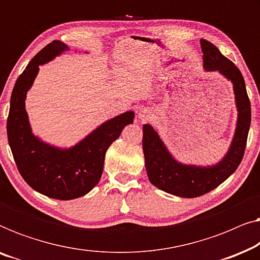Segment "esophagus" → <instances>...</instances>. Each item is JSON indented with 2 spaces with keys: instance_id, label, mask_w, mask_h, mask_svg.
Returning <instances> with one entry per match:
<instances>
[{
  "instance_id": "34e87169",
  "label": "esophagus",
  "mask_w": 260,
  "mask_h": 260,
  "mask_svg": "<svg viewBox=\"0 0 260 260\" xmlns=\"http://www.w3.org/2000/svg\"><path fill=\"white\" fill-rule=\"evenodd\" d=\"M150 115H151L150 111H149L148 109L144 108V109L141 110L140 113H138V117H140L141 119H148L149 117H150Z\"/></svg>"
}]
</instances>
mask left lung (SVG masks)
I'll list each match as a JSON object with an SVG mask.
<instances>
[{
	"label": "left lung",
	"mask_w": 260,
	"mask_h": 260,
	"mask_svg": "<svg viewBox=\"0 0 260 260\" xmlns=\"http://www.w3.org/2000/svg\"><path fill=\"white\" fill-rule=\"evenodd\" d=\"M200 44L205 69L219 71L233 84L239 113L236 135L227 155L218 165L208 168L181 165L172 157L152 126L143 125V151L149 180L159 189L182 198L201 197L220 186L236 172L244 157L251 124V103L243 74L212 42L201 39Z\"/></svg>",
	"instance_id": "obj_1"
}]
</instances>
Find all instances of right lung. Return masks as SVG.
<instances>
[{"instance_id": "right-lung-1", "label": "right lung", "mask_w": 260, "mask_h": 260, "mask_svg": "<svg viewBox=\"0 0 260 260\" xmlns=\"http://www.w3.org/2000/svg\"><path fill=\"white\" fill-rule=\"evenodd\" d=\"M67 46L58 40L41 49L17 78L10 98L7 135L17 169L34 190L58 200H72L87 194L99 182L105 152L127 124L134 123L129 111L102 124L76 147L61 150L31 134L24 109L27 91L37 77L39 65L49 61Z\"/></svg>"}]
</instances>
